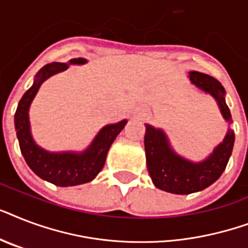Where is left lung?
Returning a JSON list of instances; mask_svg holds the SVG:
<instances>
[{
  "mask_svg": "<svg viewBox=\"0 0 248 248\" xmlns=\"http://www.w3.org/2000/svg\"><path fill=\"white\" fill-rule=\"evenodd\" d=\"M189 79L215 99L224 120L231 124L232 114L225 103L223 85L211 76L196 71L189 72ZM233 145L234 131L229 128L223 143H220L207 158L201 162H192L175 153L163 130L145 124L144 147L152 181L158 189L173 194H190L214 184L227 167Z\"/></svg>",
  "mask_w": 248,
  "mask_h": 248,
  "instance_id": "8db88e82",
  "label": "left lung"
}]
</instances>
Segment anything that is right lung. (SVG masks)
Segmentation results:
<instances>
[{"label": "right lung", "instance_id": "right-lung-1", "mask_svg": "<svg viewBox=\"0 0 248 248\" xmlns=\"http://www.w3.org/2000/svg\"><path fill=\"white\" fill-rule=\"evenodd\" d=\"M83 58L69 60V63H51L41 68L36 75L32 87L23 95L15 112V130L20 145L21 155L27 165L41 179L58 186H73L89 183L95 179L104 167L110 145L117 135L127 124L124 120L118 124L105 126L99 131L93 143L82 153L63 152L51 153L34 143L29 124V107L44 81L51 76L65 71L69 64H85Z\"/></svg>", "mask_w": 248, "mask_h": 248}]
</instances>
